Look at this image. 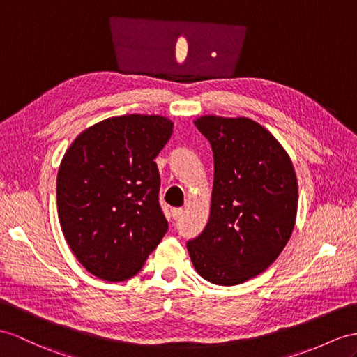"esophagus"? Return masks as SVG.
<instances>
[{
    "label": "esophagus",
    "instance_id": "esophagus-1",
    "mask_svg": "<svg viewBox=\"0 0 357 357\" xmlns=\"http://www.w3.org/2000/svg\"><path fill=\"white\" fill-rule=\"evenodd\" d=\"M171 215H172L174 220H180L181 215H183V208H181V207H174V208H171Z\"/></svg>",
    "mask_w": 357,
    "mask_h": 357
}]
</instances>
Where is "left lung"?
Returning a JSON list of instances; mask_svg holds the SVG:
<instances>
[{
  "instance_id": "8db88e82",
  "label": "left lung",
  "mask_w": 357,
  "mask_h": 357,
  "mask_svg": "<svg viewBox=\"0 0 357 357\" xmlns=\"http://www.w3.org/2000/svg\"><path fill=\"white\" fill-rule=\"evenodd\" d=\"M195 126L213 151L211 218L186 247L207 282L250 280L279 257L294 230L297 176L277 139L248 118L202 116Z\"/></svg>"
}]
</instances>
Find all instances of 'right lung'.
<instances>
[{"label":"right lung","mask_w":357,"mask_h":357,"mask_svg":"<svg viewBox=\"0 0 357 357\" xmlns=\"http://www.w3.org/2000/svg\"><path fill=\"white\" fill-rule=\"evenodd\" d=\"M171 133L163 116H115L84 130L63 155L60 225L78 262L98 279L136 275L168 231L154 159Z\"/></svg>","instance_id":"obj_1"}]
</instances>
